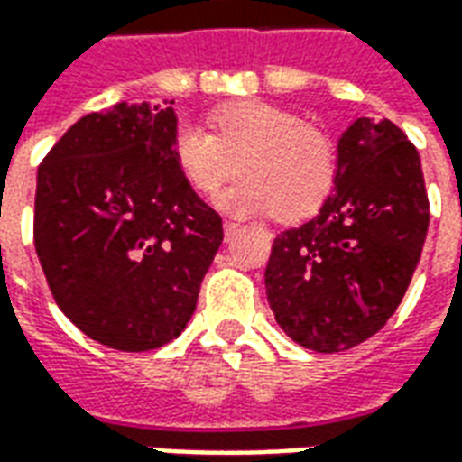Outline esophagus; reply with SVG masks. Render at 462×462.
<instances>
[{
    "mask_svg": "<svg viewBox=\"0 0 462 462\" xmlns=\"http://www.w3.org/2000/svg\"><path fill=\"white\" fill-rule=\"evenodd\" d=\"M240 225L237 222H230V220H225V225H222V230H225V235L230 237V235H235V230H237Z\"/></svg>",
    "mask_w": 462,
    "mask_h": 462,
    "instance_id": "34e87169",
    "label": "esophagus"
}]
</instances>
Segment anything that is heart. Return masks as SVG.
<instances>
[{"mask_svg":"<svg viewBox=\"0 0 462 462\" xmlns=\"http://www.w3.org/2000/svg\"><path fill=\"white\" fill-rule=\"evenodd\" d=\"M212 133L182 123L172 135L175 165L198 192H215L230 180L235 161L242 180L222 192L230 215L272 212L297 222L319 210L339 172L329 133L297 114L264 101H240L210 116Z\"/></svg>","mask_w":462,"mask_h":462,"instance_id":"1","label":"heart"}]
</instances>
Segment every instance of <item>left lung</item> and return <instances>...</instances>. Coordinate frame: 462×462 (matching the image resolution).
<instances>
[{"instance_id": "8db88e82", "label": "left lung", "mask_w": 462, "mask_h": 462, "mask_svg": "<svg viewBox=\"0 0 462 462\" xmlns=\"http://www.w3.org/2000/svg\"><path fill=\"white\" fill-rule=\"evenodd\" d=\"M334 192L280 232L264 272L274 319L300 346L337 354L386 327L428 232L420 158L391 121L356 118L339 138Z\"/></svg>"}]
</instances>
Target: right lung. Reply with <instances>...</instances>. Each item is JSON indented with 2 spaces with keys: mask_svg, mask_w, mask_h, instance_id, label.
I'll use <instances>...</instances> for the list:
<instances>
[{
  "mask_svg": "<svg viewBox=\"0 0 462 462\" xmlns=\"http://www.w3.org/2000/svg\"><path fill=\"white\" fill-rule=\"evenodd\" d=\"M175 131L171 106L116 104L79 118L39 165L34 247L49 290L108 348L175 339L222 242V217L175 165Z\"/></svg>",
  "mask_w": 462,
  "mask_h": 462,
  "instance_id": "1",
  "label": "right lung"
}]
</instances>
